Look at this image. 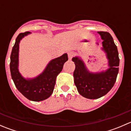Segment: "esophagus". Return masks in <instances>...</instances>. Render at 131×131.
Returning <instances> with one entry per match:
<instances>
[{
	"label": "esophagus",
	"instance_id": "obj_1",
	"mask_svg": "<svg viewBox=\"0 0 131 131\" xmlns=\"http://www.w3.org/2000/svg\"><path fill=\"white\" fill-rule=\"evenodd\" d=\"M74 53L73 52H72V51H70V52H68V58H69V59H72V58L74 57Z\"/></svg>",
	"mask_w": 131,
	"mask_h": 131
}]
</instances>
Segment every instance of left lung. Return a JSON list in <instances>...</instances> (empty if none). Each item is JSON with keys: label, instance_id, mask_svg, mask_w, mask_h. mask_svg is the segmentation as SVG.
Wrapping results in <instances>:
<instances>
[{"label": "left lung", "instance_id": "obj_1", "mask_svg": "<svg viewBox=\"0 0 131 131\" xmlns=\"http://www.w3.org/2000/svg\"><path fill=\"white\" fill-rule=\"evenodd\" d=\"M103 40L102 49L106 53L109 68L97 73L89 72L80 58L74 57L75 64L74 82L78 92L88 99H97L106 94L114 85L118 73L119 57L117 47L112 35L106 31H97Z\"/></svg>", "mask_w": 131, "mask_h": 131}]
</instances>
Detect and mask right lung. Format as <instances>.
<instances>
[{
    "label": "right lung",
    "mask_w": 131,
    "mask_h": 131,
    "mask_svg": "<svg viewBox=\"0 0 131 131\" xmlns=\"http://www.w3.org/2000/svg\"><path fill=\"white\" fill-rule=\"evenodd\" d=\"M30 31L18 35L10 54V70L12 79L18 90L29 100L40 101L51 96L56 84V77L61 72L63 64L68 61V55L64 54L60 57L51 60L42 73L34 79H25L18 70L19 43L20 40Z\"/></svg>",
    "instance_id": "add662e5"
}]
</instances>
